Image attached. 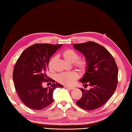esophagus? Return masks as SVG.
<instances>
[{"label":"esophagus","instance_id":"obj_1","mask_svg":"<svg viewBox=\"0 0 132 132\" xmlns=\"http://www.w3.org/2000/svg\"><path fill=\"white\" fill-rule=\"evenodd\" d=\"M64 88H66V89H68L69 90H73L74 89L75 87H69V86H64Z\"/></svg>","mask_w":132,"mask_h":132}]
</instances>
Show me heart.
<instances>
[{"label": "heart", "instance_id": "obj_1", "mask_svg": "<svg viewBox=\"0 0 132 132\" xmlns=\"http://www.w3.org/2000/svg\"><path fill=\"white\" fill-rule=\"evenodd\" d=\"M64 59L69 63H73V65L79 71L84 72L86 70L89 65V61L86 57L78 58V54L75 50L71 48H67L61 52ZM55 57H52L50 59L48 63V67L50 71L54 69V65L55 61ZM78 75L74 72H64L58 75L57 80L59 82L65 85H72L75 82L78 78Z\"/></svg>", "mask_w": 132, "mask_h": 132}]
</instances>
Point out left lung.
Segmentation results:
<instances>
[{
  "mask_svg": "<svg viewBox=\"0 0 132 132\" xmlns=\"http://www.w3.org/2000/svg\"><path fill=\"white\" fill-rule=\"evenodd\" d=\"M74 48L82 53L89 65L80 81L89 90L80 89L82 95L76 103L82 109H98L112 96L118 82V69L115 60L103 46L94 42L73 44Z\"/></svg>",
  "mask_w": 132,
  "mask_h": 132,
  "instance_id": "obj_1",
  "label": "left lung"
}]
</instances>
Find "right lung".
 Masks as SVG:
<instances>
[{
  "label": "right lung",
  "mask_w": 132,
  "mask_h": 132,
  "mask_svg": "<svg viewBox=\"0 0 132 132\" xmlns=\"http://www.w3.org/2000/svg\"><path fill=\"white\" fill-rule=\"evenodd\" d=\"M61 45L37 43L29 47L17 59L13 72V81L17 94L25 106L34 110H42L54 102L53 92L59 83L44 88L42 84L52 81L46 73L50 58Z\"/></svg>",
  "instance_id": "1"
}]
</instances>
